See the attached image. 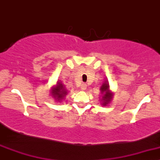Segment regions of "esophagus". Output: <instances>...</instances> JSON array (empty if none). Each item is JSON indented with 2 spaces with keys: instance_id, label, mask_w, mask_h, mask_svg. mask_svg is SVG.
I'll list each match as a JSON object with an SVG mask.
<instances>
[{
  "instance_id": "esophagus-1",
  "label": "esophagus",
  "mask_w": 160,
  "mask_h": 160,
  "mask_svg": "<svg viewBox=\"0 0 160 160\" xmlns=\"http://www.w3.org/2000/svg\"><path fill=\"white\" fill-rule=\"evenodd\" d=\"M80 88H81L82 90H86V89H87V84H86V83H82L81 86H80Z\"/></svg>"
}]
</instances>
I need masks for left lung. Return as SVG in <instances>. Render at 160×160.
<instances>
[{
    "mask_svg": "<svg viewBox=\"0 0 160 160\" xmlns=\"http://www.w3.org/2000/svg\"><path fill=\"white\" fill-rule=\"evenodd\" d=\"M101 93H102V100L101 101H103V105L105 106L108 104L111 101V98H112V93H111L110 90H109V84L108 83H104L102 85L101 88Z\"/></svg>",
    "mask_w": 160,
    "mask_h": 160,
    "instance_id": "1",
    "label": "left lung"
}]
</instances>
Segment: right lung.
<instances>
[{
    "instance_id": "obj_1",
    "label": "right lung",
    "mask_w": 160,
    "mask_h": 160,
    "mask_svg": "<svg viewBox=\"0 0 160 160\" xmlns=\"http://www.w3.org/2000/svg\"><path fill=\"white\" fill-rule=\"evenodd\" d=\"M67 94V90L64 88L63 85L59 83V82H58L57 85L54 87L52 88V95L59 101H61L63 98V97H65Z\"/></svg>"
}]
</instances>
